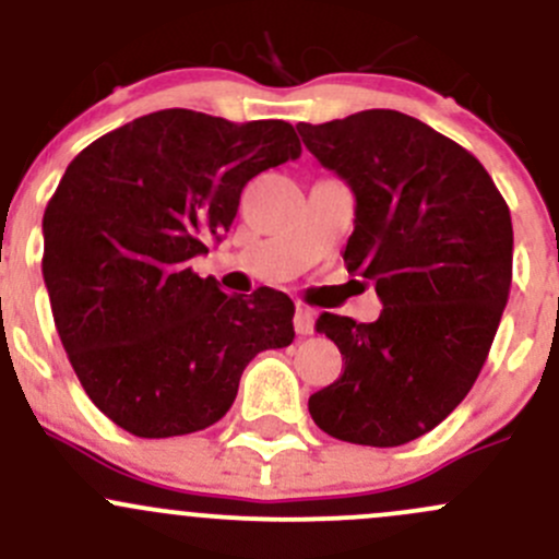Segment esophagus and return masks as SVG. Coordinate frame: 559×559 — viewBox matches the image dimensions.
I'll list each match as a JSON object with an SVG mask.
<instances>
[{
  "mask_svg": "<svg viewBox=\"0 0 559 559\" xmlns=\"http://www.w3.org/2000/svg\"><path fill=\"white\" fill-rule=\"evenodd\" d=\"M313 326H316V311H313V308L297 306V311H295L297 335H313Z\"/></svg>",
  "mask_w": 559,
  "mask_h": 559,
  "instance_id": "1",
  "label": "esophagus"
}]
</instances>
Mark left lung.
Returning <instances> with one entry per match:
<instances>
[{
  "label": "left lung",
  "mask_w": 559,
  "mask_h": 559,
  "mask_svg": "<svg viewBox=\"0 0 559 559\" xmlns=\"http://www.w3.org/2000/svg\"><path fill=\"white\" fill-rule=\"evenodd\" d=\"M316 159L357 197L343 262L376 284L370 324L321 313L343 376L311 394L337 441L403 447L441 425L476 384L509 302L514 229L481 162L397 110L297 123Z\"/></svg>",
  "instance_id": "left-lung-1"
}]
</instances>
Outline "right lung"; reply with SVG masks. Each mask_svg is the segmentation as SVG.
Returning a JSON list of instances; mask_svg holds the SVG:
<instances>
[{"mask_svg": "<svg viewBox=\"0 0 559 559\" xmlns=\"http://www.w3.org/2000/svg\"><path fill=\"white\" fill-rule=\"evenodd\" d=\"M302 154L286 121L170 107L112 129L67 167L43 216V278L92 403L138 438L216 425L246 365L295 341L275 289L224 295L191 270L253 175Z\"/></svg>", "mask_w": 559, "mask_h": 559, "instance_id": "1", "label": "right lung"}]
</instances>
